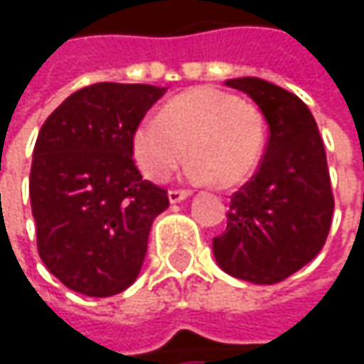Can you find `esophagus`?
<instances>
[{"label": "esophagus", "mask_w": 364, "mask_h": 364, "mask_svg": "<svg viewBox=\"0 0 364 364\" xmlns=\"http://www.w3.org/2000/svg\"><path fill=\"white\" fill-rule=\"evenodd\" d=\"M191 193L187 191V189H171L168 191V200H171V204H177V202H183L185 198H189Z\"/></svg>", "instance_id": "1"}]
</instances>
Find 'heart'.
<instances>
[{"instance_id": "1", "label": "heart", "mask_w": 364, "mask_h": 364, "mask_svg": "<svg viewBox=\"0 0 364 364\" xmlns=\"http://www.w3.org/2000/svg\"><path fill=\"white\" fill-rule=\"evenodd\" d=\"M265 147V122L234 92L198 86L171 99L160 115L139 122L132 156L151 181L166 179L189 154V175L230 189L251 179Z\"/></svg>"}]
</instances>
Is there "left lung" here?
Returning <instances> with one entry per match:
<instances>
[{
    "label": "left lung",
    "instance_id": "obj_1",
    "mask_svg": "<svg viewBox=\"0 0 364 364\" xmlns=\"http://www.w3.org/2000/svg\"><path fill=\"white\" fill-rule=\"evenodd\" d=\"M225 86L257 103L269 141L253 179L232 196L228 228L213 238V253L230 276L274 284L325 247L335 206L327 154L312 111L293 92L259 77Z\"/></svg>",
    "mask_w": 364,
    "mask_h": 364
}]
</instances>
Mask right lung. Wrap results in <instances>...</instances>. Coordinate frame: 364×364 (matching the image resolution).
I'll return each mask as SVG.
<instances>
[{
    "mask_svg": "<svg viewBox=\"0 0 364 364\" xmlns=\"http://www.w3.org/2000/svg\"><path fill=\"white\" fill-rule=\"evenodd\" d=\"M166 88L101 82L67 97L43 122L29 177L37 251L71 291L111 297L139 276L166 189L145 181L132 134Z\"/></svg>",
    "mask_w": 364,
    "mask_h": 364,
    "instance_id": "1",
    "label": "right lung"
}]
</instances>
